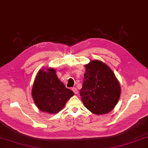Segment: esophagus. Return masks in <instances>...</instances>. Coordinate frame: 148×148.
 <instances>
[{
  "instance_id": "1",
  "label": "esophagus",
  "mask_w": 148,
  "mask_h": 148,
  "mask_svg": "<svg viewBox=\"0 0 148 148\" xmlns=\"http://www.w3.org/2000/svg\"><path fill=\"white\" fill-rule=\"evenodd\" d=\"M71 89H72V91H73V92H74L75 94H78V90H77V88L73 87V88H71Z\"/></svg>"
}]
</instances>
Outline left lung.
Returning <instances> with one entry per match:
<instances>
[{
    "instance_id": "8db88e82",
    "label": "left lung",
    "mask_w": 148,
    "mask_h": 148,
    "mask_svg": "<svg viewBox=\"0 0 148 148\" xmlns=\"http://www.w3.org/2000/svg\"><path fill=\"white\" fill-rule=\"evenodd\" d=\"M85 67L79 92L84 106L97 115L109 112L117 104L120 96L119 81L112 70L101 61H91Z\"/></svg>"
}]
</instances>
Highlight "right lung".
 <instances>
[{
  "mask_svg": "<svg viewBox=\"0 0 148 148\" xmlns=\"http://www.w3.org/2000/svg\"><path fill=\"white\" fill-rule=\"evenodd\" d=\"M73 95V92L58 79L55 70H41L38 72L33 86L32 96L39 109L49 114L57 113Z\"/></svg>",
  "mask_w": 148,
  "mask_h": 148,
  "instance_id": "right-lung-1",
  "label": "right lung"
}]
</instances>
